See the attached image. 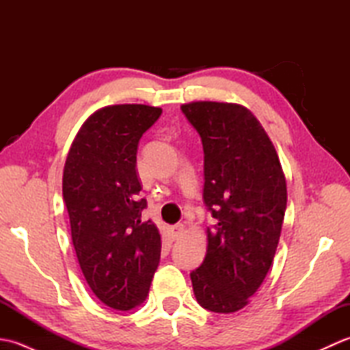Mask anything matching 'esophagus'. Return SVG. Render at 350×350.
Listing matches in <instances>:
<instances>
[{
	"mask_svg": "<svg viewBox=\"0 0 350 350\" xmlns=\"http://www.w3.org/2000/svg\"><path fill=\"white\" fill-rule=\"evenodd\" d=\"M183 224H176L173 227H170V233H171V237H173V241H177L179 237L183 234Z\"/></svg>",
	"mask_w": 350,
	"mask_h": 350,
	"instance_id": "esophagus-1",
	"label": "esophagus"
}]
</instances>
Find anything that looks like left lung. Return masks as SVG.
Returning a JSON list of instances; mask_svg holds the SVG:
<instances>
[{
    "label": "left lung",
    "instance_id": "8db88e82",
    "mask_svg": "<svg viewBox=\"0 0 350 350\" xmlns=\"http://www.w3.org/2000/svg\"><path fill=\"white\" fill-rule=\"evenodd\" d=\"M204 150L207 228L203 263L191 272L200 306L236 313L262 286L278 247L287 185L277 150L251 111L228 102L183 103Z\"/></svg>",
    "mask_w": 350,
    "mask_h": 350
}]
</instances>
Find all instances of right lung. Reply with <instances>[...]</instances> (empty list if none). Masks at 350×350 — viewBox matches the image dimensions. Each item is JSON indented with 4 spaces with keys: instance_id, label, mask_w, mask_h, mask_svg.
Instances as JSON below:
<instances>
[{
    "instance_id": "1",
    "label": "right lung",
    "mask_w": 350,
    "mask_h": 350,
    "mask_svg": "<svg viewBox=\"0 0 350 350\" xmlns=\"http://www.w3.org/2000/svg\"><path fill=\"white\" fill-rule=\"evenodd\" d=\"M162 109L122 103L96 109L72 141L63 170V198L72 242L87 284L105 306L128 311L150 290L161 234L141 219L137 148Z\"/></svg>"
}]
</instances>
